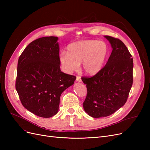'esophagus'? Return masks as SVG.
Here are the masks:
<instances>
[{
    "label": "esophagus",
    "mask_w": 150,
    "mask_h": 150,
    "mask_svg": "<svg viewBox=\"0 0 150 150\" xmlns=\"http://www.w3.org/2000/svg\"><path fill=\"white\" fill-rule=\"evenodd\" d=\"M76 81H78V82H81V81H82V80H81V78L80 76L76 77Z\"/></svg>",
    "instance_id": "1"
}]
</instances>
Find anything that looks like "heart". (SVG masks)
I'll return each mask as SVG.
<instances>
[{
  "label": "heart",
  "mask_w": 150,
  "mask_h": 150,
  "mask_svg": "<svg viewBox=\"0 0 150 150\" xmlns=\"http://www.w3.org/2000/svg\"><path fill=\"white\" fill-rule=\"evenodd\" d=\"M109 54V47L103 41L97 40H83L70 44L67 52H61L59 57L63 71L72 73L76 71L81 62L84 73L96 75L105 64Z\"/></svg>",
  "instance_id": "b5f03b06"
}]
</instances>
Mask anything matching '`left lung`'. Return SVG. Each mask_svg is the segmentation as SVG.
Returning <instances> with one entry per match:
<instances>
[{"label": "left lung", "mask_w": 150, "mask_h": 150, "mask_svg": "<svg viewBox=\"0 0 150 150\" xmlns=\"http://www.w3.org/2000/svg\"><path fill=\"white\" fill-rule=\"evenodd\" d=\"M112 52L102 70L91 78H82L87 96L83 108L94 118L108 116L126 103L133 84V59L121 40L104 35Z\"/></svg>", "instance_id": "left-lung-1"}]
</instances>
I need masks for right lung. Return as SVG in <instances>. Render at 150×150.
<instances>
[{
    "mask_svg": "<svg viewBox=\"0 0 150 150\" xmlns=\"http://www.w3.org/2000/svg\"><path fill=\"white\" fill-rule=\"evenodd\" d=\"M58 39L49 36L34 40L18 61L17 92L24 107L39 117L57 114L61 94L76 79L61 71Z\"/></svg>",
    "mask_w": 150,
    "mask_h": 150,
    "instance_id": "right-lung-1",
    "label": "right lung"
}]
</instances>
